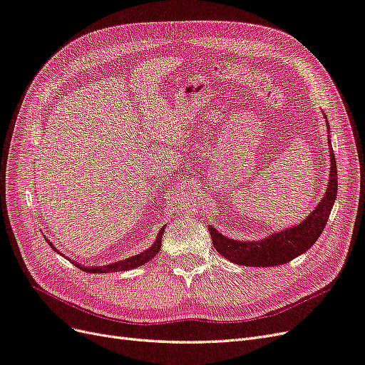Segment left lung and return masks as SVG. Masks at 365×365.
<instances>
[{
	"instance_id": "1",
	"label": "left lung",
	"mask_w": 365,
	"mask_h": 365,
	"mask_svg": "<svg viewBox=\"0 0 365 365\" xmlns=\"http://www.w3.org/2000/svg\"><path fill=\"white\" fill-rule=\"evenodd\" d=\"M326 117V114H324ZM327 118V117H326ZM327 134H329V123ZM329 157H330V173L324 196L315 207L311 215H307L300 224H295L286 230L275 231L260 240H235L224 236L213 227L208 225L210 236L213 240L216 251L236 264L245 267H277V264L288 263L292 259L302 256L311 248L317 239L322 236L327 224V219L336 200L338 192V170L332 143L329 137Z\"/></svg>"
}]
</instances>
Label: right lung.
I'll use <instances>...</instances> for the list:
<instances>
[{"label":"right lung","instance_id":"obj_1","mask_svg":"<svg viewBox=\"0 0 365 365\" xmlns=\"http://www.w3.org/2000/svg\"><path fill=\"white\" fill-rule=\"evenodd\" d=\"M163 233H164V227L160 230V233L157 236V239L153 240V244L145 250L143 252L137 254V256H132V257H128L125 260H118V262H114V263H109V264H105V267H85V264H81L79 262H74L70 259V262L74 264V267H77L79 269L85 271V272H93V274H102V272H117V271H129V269H134V268H138L141 267V264L148 263L149 260H152L153 257L157 256L158 251L161 250V239H163ZM50 247L58 251L56 247H54V244H51V242L48 239H46ZM59 252V251H58ZM61 256H63V254H61ZM65 257V256H63Z\"/></svg>","mask_w":365,"mask_h":365}]
</instances>
